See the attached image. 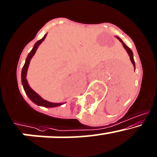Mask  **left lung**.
<instances>
[{"label": "left lung", "instance_id": "8db88e82", "mask_svg": "<svg viewBox=\"0 0 157 157\" xmlns=\"http://www.w3.org/2000/svg\"><path fill=\"white\" fill-rule=\"evenodd\" d=\"M117 39L119 40H120V42L122 43V44H123V47H124V49H126V52H128V56H129V57H130V60H131L132 63L133 67H134L135 71V61H134V58H133V53H132V51L131 49H130L129 48H128V47H127V46L126 45V44H125L124 43H123V41L120 38V37H117Z\"/></svg>", "mask_w": 157, "mask_h": 157}]
</instances>
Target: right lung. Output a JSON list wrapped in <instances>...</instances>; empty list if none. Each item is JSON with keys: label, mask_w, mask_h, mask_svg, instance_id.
Here are the masks:
<instances>
[{"label": "right lung", "mask_w": 157, "mask_h": 157, "mask_svg": "<svg viewBox=\"0 0 157 157\" xmlns=\"http://www.w3.org/2000/svg\"><path fill=\"white\" fill-rule=\"evenodd\" d=\"M47 34H46L44 35V37H43L42 39H40V40L37 41V43H35L34 44V47L33 49H31V51L29 53L27 58H26L25 62V65L23 66L22 70V83L23 86V88H24L25 92L26 95H28L30 100L32 102H34V104H36L38 106H42V107H45V108H55V107H59L60 105H63L62 103H52V102H49L48 101L44 100V98H41L40 96L32 90L30 86H29V83H28L27 79H26V76H27V71H28V68H29V64H30V61L31 59V58L33 57V56L35 54L36 51H37V48L40 46V44L43 42L47 37Z\"/></svg>", "instance_id": "1"}]
</instances>
